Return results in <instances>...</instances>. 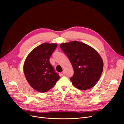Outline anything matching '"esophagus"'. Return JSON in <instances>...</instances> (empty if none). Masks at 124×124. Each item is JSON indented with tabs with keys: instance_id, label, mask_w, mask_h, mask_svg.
<instances>
[{
	"instance_id": "1",
	"label": "esophagus",
	"mask_w": 124,
	"mask_h": 124,
	"mask_svg": "<svg viewBox=\"0 0 124 124\" xmlns=\"http://www.w3.org/2000/svg\"><path fill=\"white\" fill-rule=\"evenodd\" d=\"M64 74H65V73H64V71H63V72H62L61 73V75H62V76L64 75Z\"/></svg>"
}]
</instances>
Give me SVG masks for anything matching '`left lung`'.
<instances>
[{
  "label": "left lung",
  "mask_w": 124,
  "mask_h": 124,
  "mask_svg": "<svg viewBox=\"0 0 124 124\" xmlns=\"http://www.w3.org/2000/svg\"><path fill=\"white\" fill-rule=\"evenodd\" d=\"M60 47L72 65L74 74L70 79L73 85L82 90L93 87L100 79L103 66L97 52L87 44L75 41L62 43Z\"/></svg>",
  "instance_id": "8db88e82"
}]
</instances>
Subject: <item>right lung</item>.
<instances>
[{
	"label": "right lung",
	"instance_id": "obj_1",
	"mask_svg": "<svg viewBox=\"0 0 124 124\" xmlns=\"http://www.w3.org/2000/svg\"><path fill=\"white\" fill-rule=\"evenodd\" d=\"M56 44L43 43L32 50L26 58L23 72L30 85L40 93L48 92L60 78L49 59Z\"/></svg>",
	"mask_w": 124,
	"mask_h": 124
}]
</instances>
